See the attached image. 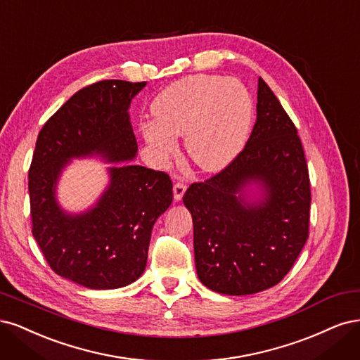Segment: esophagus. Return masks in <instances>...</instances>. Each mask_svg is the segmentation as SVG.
Segmentation results:
<instances>
[{
  "instance_id": "esophagus-1",
  "label": "esophagus",
  "mask_w": 360,
  "mask_h": 360,
  "mask_svg": "<svg viewBox=\"0 0 360 360\" xmlns=\"http://www.w3.org/2000/svg\"><path fill=\"white\" fill-rule=\"evenodd\" d=\"M185 190H187V185H185V182H182V181L175 182V185H173V197H175V200L182 199Z\"/></svg>"
}]
</instances>
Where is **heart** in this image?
I'll return each instance as SVG.
<instances>
[{
    "label": "heart",
    "mask_w": 360,
    "mask_h": 360,
    "mask_svg": "<svg viewBox=\"0 0 360 360\" xmlns=\"http://www.w3.org/2000/svg\"><path fill=\"white\" fill-rule=\"evenodd\" d=\"M251 113L250 92L238 80L193 75L170 84L155 98V125H145L143 136L161 155H170L175 150L172 137L182 136L194 165L215 172L245 143Z\"/></svg>",
    "instance_id": "1"
}]
</instances>
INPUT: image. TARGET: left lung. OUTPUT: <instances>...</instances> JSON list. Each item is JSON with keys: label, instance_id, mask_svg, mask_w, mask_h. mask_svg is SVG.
Segmentation results:
<instances>
[{"label": "left lung", "instance_id": "1", "mask_svg": "<svg viewBox=\"0 0 360 360\" xmlns=\"http://www.w3.org/2000/svg\"><path fill=\"white\" fill-rule=\"evenodd\" d=\"M250 180L265 188L262 204L240 194ZM194 226L199 280L223 295H251L280 283L309 235L311 185L296 125L259 77L257 120L240 153L184 194Z\"/></svg>", "mask_w": 360, "mask_h": 360}]
</instances>
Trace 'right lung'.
<instances>
[{
  "label": "right lung",
  "mask_w": 360,
  "mask_h": 360,
  "mask_svg": "<svg viewBox=\"0 0 360 360\" xmlns=\"http://www.w3.org/2000/svg\"><path fill=\"white\" fill-rule=\"evenodd\" d=\"M145 85L108 79L79 89L37 136L28 172L32 236L55 274L89 288L124 287L143 274L153 226L173 199L172 179L143 166L112 167L97 206L76 217L58 207L55 184L73 157L136 155L127 109Z\"/></svg>",
  "instance_id": "right-lung-1"
}]
</instances>
